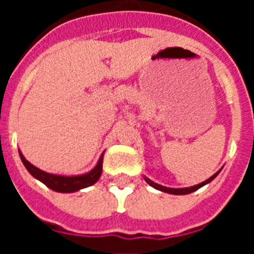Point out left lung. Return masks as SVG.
<instances>
[{"label":"left lung","mask_w":254,"mask_h":254,"mask_svg":"<svg viewBox=\"0 0 254 254\" xmlns=\"http://www.w3.org/2000/svg\"><path fill=\"white\" fill-rule=\"evenodd\" d=\"M219 173H220V170H219V172L215 173V174L212 177H210V178H208L207 181L202 182V183H199V185L193 186V187H187V188H169V187H164V186H160V185H158V183H155V182H152L151 179H149V178H147V177H143V178H145V181H146L147 183H149V185L151 186V187L156 188V190H161V192H167V193H170V194H188V193H192V192H194V190H198V188L202 187V186H205V185H207V183H210L211 181H214V179L216 178V176H217V174H219Z\"/></svg>","instance_id":"obj_1"}]
</instances>
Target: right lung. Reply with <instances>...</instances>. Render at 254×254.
Here are the masks:
<instances>
[{
	"label": "right lung",
	"mask_w": 254,
	"mask_h": 254,
	"mask_svg": "<svg viewBox=\"0 0 254 254\" xmlns=\"http://www.w3.org/2000/svg\"><path fill=\"white\" fill-rule=\"evenodd\" d=\"M20 154V159H21L22 164L25 165L28 172L35 179L40 181L42 183L47 186L51 190H56V192H62V193H71V192H76L78 190L86 188L89 186H93L94 183L98 182V179L102 176L103 170V154L100 156L99 161L95 165L94 169L86 174H81V176H73V177H66V176H57V174H51V173L43 172V170L38 169L33 164L29 163L24 155L21 152Z\"/></svg>",
	"instance_id": "obj_1"
}]
</instances>
